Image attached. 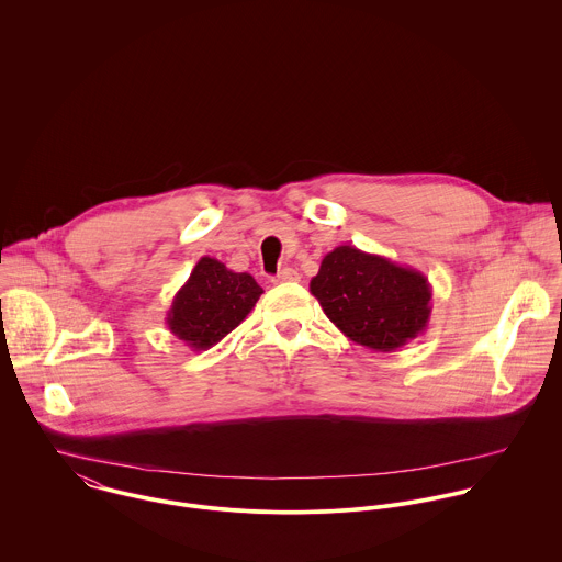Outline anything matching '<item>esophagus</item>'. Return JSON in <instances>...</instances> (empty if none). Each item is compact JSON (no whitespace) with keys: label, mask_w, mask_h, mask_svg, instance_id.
I'll list each match as a JSON object with an SVG mask.
<instances>
[{"label":"esophagus","mask_w":562,"mask_h":562,"mask_svg":"<svg viewBox=\"0 0 562 562\" xmlns=\"http://www.w3.org/2000/svg\"><path fill=\"white\" fill-rule=\"evenodd\" d=\"M288 281H301V274H299L294 268H283V270L272 279V283H288Z\"/></svg>","instance_id":"34e87169"}]
</instances>
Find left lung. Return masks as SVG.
<instances>
[{
  "label": "left lung",
  "instance_id": "obj_1",
  "mask_svg": "<svg viewBox=\"0 0 562 562\" xmlns=\"http://www.w3.org/2000/svg\"><path fill=\"white\" fill-rule=\"evenodd\" d=\"M310 290L348 339L379 352L422 335L432 312V288L419 270L350 244L324 255Z\"/></svg>",
  "mask_w": 562,
  "mask_h": 562
}]
</instances>
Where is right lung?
Wrapping results in <instances>:
<instances>
[{
	"label": "right lung",
	"instance_id": "add662e5",
	"mask_svg": "<svg viewBox=\"0 0 562 562\" xmlns=\"http://www.w3.org/2000/svg\"><path fill=\"white\" fill-rule=\"evenodd\" d=\"M261 294L248 272H234L214 257H201L175 294L166 326L188 348L207 350L250 314Z\"/></svg>",
	"mask_w": 562,
	"mask_h": 562
}]
</instances>
